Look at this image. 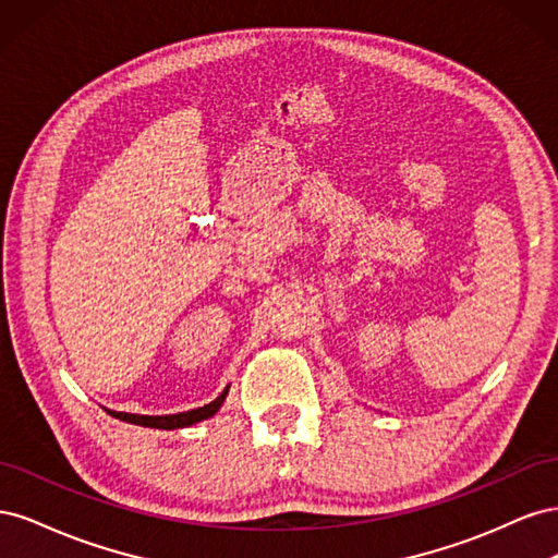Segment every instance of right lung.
<instances>
[{"label":"right lung","mask_w":558,"mask_h":558,"mask_svg":"<svg viewBox=\"0 0 558 558\" xmlns=\"http://www.w3.org/2000/svg\"><path fill=\"white\" fill-rule=\"evenodd\" d=\"M226 396H228V388L214 402L205 404V408H197V410H191V412H179V414H165V416H144V414H128V412H111V410H107V412L111 416H116V418L128 421V424H137V426H146V428L174 430V428L193 426V424H197V421H205V418L214 416L218 410H221Z\"/></svg>","instance_id":"add662e5"}]
</instances>
